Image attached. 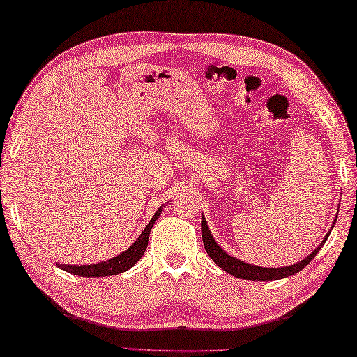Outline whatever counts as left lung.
Here are the masks:
<instances>
[{
  "instance_id": "8db88e82",
  "label": "left lung",
  "mask_w": 357,
  "mask_h": 357,
  "mask_svg": "<svg viewBox=\"0 0 357 357\" xmlns=\"http://www.w3.org/2000/svg\"><path fill=\"white\" fill-rule=\"evenodd\" d=\"M335 220H337V217H335ZM335 220H334L333 226L335 225ZM329 232H326V237L323 238L321 243L317 246V248L310 252L306 259H303V261L296 262L294 265H287V267L265 268V267H257V265L246 264V262L241 261V259H236V257L229 256L228 252H225L222 250V246L217 245L215 238L212 237L209 228H207L204 217L201 215V237H203V243H204L207 255H209V257L218 265L220 268L228 271L229 275L236 276V278H242V280H250V281H275V280H282V278H287V276L298 273V271L303 270L307 264L312 262V259L317 256V252H319L321 250V246L325 245L326 238L329 237Z\"/></svg>"
}]
</instances>
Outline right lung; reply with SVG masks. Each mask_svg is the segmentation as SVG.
<instances>
[{
    "label": "right lung",
    "mask_w": 357,
    "mask_h": 357,
    "mask_svg": "<svg viewBox=\"0 0 357 357\" xmlns=\"http://www.w3.org/2000/svg\"><path fill=\"white\" fill-rule=\"evenodd\" d=\"M162 207H159L158 212L154 213V217L150 220V223L145 226V229L142 231L137 241H135L128 250L120 252L119 256H115L109 261L92 264V265H67V264H56L57 267L68 271V273H73L76 276H86V278H100V276H112V275H120L123 271L129 270L134 267L135 262L145 255V250L148 246V237H150L151 228L156 220L160 215Z\"/></svg>",
    "instance_id": "right-lung-1"
}]
</instances>
